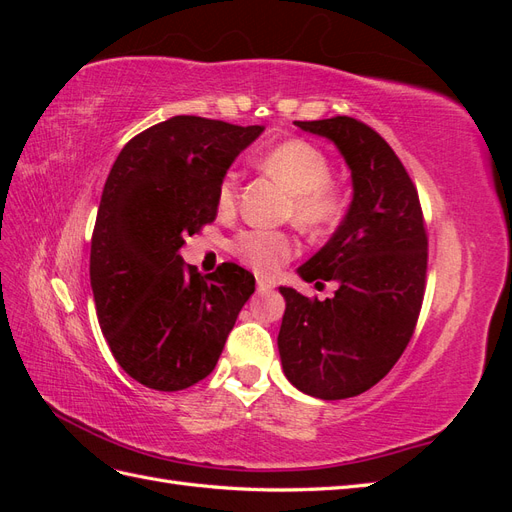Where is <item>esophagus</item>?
<instances>
[{
	"label": "esophagus",
	"mask_w": 512,
	"mask_h": 512,
	"mask_svg": "<svg viewBox=\"0 0 512 512\" xmlns=\"http://www.w3.org/2000/svg\"><path fill=\"white\" fill-rule=\"evenodd\" d=\"M256 288H258V292H262V294H269V292H273L275 282L269 280V277L258 275V277H256Z\"/></svg>",
	"instance_id": "obj_1"
}]
</instances>
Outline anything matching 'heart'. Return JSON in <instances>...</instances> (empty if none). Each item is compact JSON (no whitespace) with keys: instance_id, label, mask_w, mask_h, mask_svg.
I'll use <instances>...</instances> for the list:
<instances>
[{"instance_id":"heart-1","label":"heart","mask_w":512,"mask_h":512,"mask_svg":"<svg viewBox=\"0 0 512 512\" xmlns=\"http://www.w3.org/2000/svg\"><path fill=\"white\" fill-rule=\"evenodd\" d=\"M269 175L280 179L290 190L286 215L309 232H320L329 228L342 211V198L329 183L331 164L327 156L312 143L284 141L269 149L260 160ZM237 173H228L218 192V203L222 209H230L237 198ZM297 250L294 237L286 230L275 228H245L232 241L235 252L245 265L260 273H271L280 269Z\"/></svg>"}]
</instances>
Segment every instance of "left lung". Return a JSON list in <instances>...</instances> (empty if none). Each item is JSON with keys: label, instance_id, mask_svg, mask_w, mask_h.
<instances>
[{"label": "left lung", "instance_id": "8db88e82", "mask_svg": "<svg viewBox=\"0 0 512 512\" xmlns=\"http://www.w3.org/2000/svg\"><path fill=\"white\" fill-rule=\"evenodd\" d=\"M329 138L352 175L342 224L299 275L335 284L331 299L282 286L277 335L286 378L318 399H346L378 384L404 354L421 314L427 230L418 192L384 138L352 117L294 121Z\"/></svg>", "mask_w": 512, "mask_h": 512}]
</instances>
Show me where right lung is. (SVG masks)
<instances>
[{"label": "right lung", "instance_id": "1", "mask_svg": "<svg viewBox=\"0 0 512 512\" xmlns=\"http://www.w3.org/2000/svg\"><path fill=\"white\" fill-rule=\"evenodd\" d=\"M262 126L170 117L121 149L91 237L96 314L115 361L156 391L207 378L254 292L235 262L200 275L179 250L218 215L220 183Z\"/></svg>", "mask_w": 512, "mask_h": 512}]
</instances>
